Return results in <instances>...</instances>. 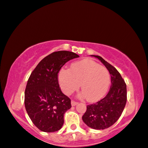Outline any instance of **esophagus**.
I'll list each match as a JSON object with an SVG mask.
<instances>
[{"instance_id":"obj_1","label":"esophagus","mask_w":148,"mask_h":148,"mask_svg":"<svg viewBox=\"0 0 148 148\" xmlns=\"http://www.w3.org/2000/svg\"><path fill=\"white\" fill-rule=\"evenodd\" d=\"M71 104H72V106H75L78 104V102H76V101H71Z\"/></svg>"}]
</instances>
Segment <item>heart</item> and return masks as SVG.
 <instances>
[{"label":"heart","instance_id":"1","mask_svg":"<svg viewBox=\"0 0 148 148\" xmlns=\"http://www.w3.org/2000/svg\"><path fill=\"white\" fill-rule=\"evenodd\" d=\"M58 81L62 91L67 95L80 88L83 92L80 97L89 101L102 98L111 83V76L106 67L91 59H83L72 63L70 69L63 68L58 74Z\"/></svg>","mask_w":148,"mask_h":148}]
</instances>
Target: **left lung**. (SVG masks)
I'll return each mask as SVG.
<instances>
[{
	"label": "left lung",
	"mask_w": 148,
	"mask_h": 148,
	"mask_svg": "<svg viewBox=\"0 0 148 148\" xmlns=\"http://www.w3.org/2000/svg\"><path fill=\"white\" fill-rule=\"evenodd\" d=\"M111 76V87L107 95L97 103L87 106V110L82 116L88 127L95 130L110 127L118 121L127 101L126 84L117 69L106 61L102 57L96 55Z\"/></svg>",
	"instance_id": "left-lung-1"
}]
</instances>
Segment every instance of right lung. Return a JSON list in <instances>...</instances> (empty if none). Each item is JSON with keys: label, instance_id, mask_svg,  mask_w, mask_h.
Here are the masks:
<instances>
[{"label": "right lung", "instance_id": "right-lung-1", "mask_svg": "<svg viewBox=\"0 0 148 148\" xmlns=\"http://www.w3.org/2000/svg\"><path fill=\"white\" fill-rule=\"evenodd\" d=\"M78 57L72 51H55L40 60L32 72L25 91V106L40 130L54 132L63 126L64 114L72 106L59 88L58 73L67 61Z\"/></svg>", "mask_w": 148, "mask_h": 148}]
</instances>
